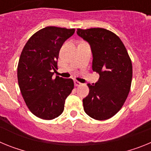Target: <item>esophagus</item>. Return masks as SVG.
<instances>
[{"label": "esophagus", "instance_id": "1", "mask_svg": "<svg viewBox=\"0 0 151 151\" xmlns=\"http://www.w3.org/2000/svg\"><path fill=\"white\" fill-rule=\"evenodd\" d=\"M74 85H76V86H80V85H82V83H81V82H78V81H76V80H75Z\"/></svg>", "mask_w": 151, "mask_h": 151}]
</instances>
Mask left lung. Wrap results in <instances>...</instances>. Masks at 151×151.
<instances>
[{
    "mask_svg": "<svg viewBox=\"0 0 151 151\" xmlns=\"http://www.w3.org/2000/svg\"><path fill=\"white\" fill-rule=\"evenodd\" d=\"M76 32L90 45L92 69L100 76L95 84H88L84 110L94 119H108L119 111L127 98L132 78V61L122 41L110 31L91 28L78 29Z\"/></svg>",
    "mask_w": 151,
    "mask_h": 151,
    "instance_id": "8db88e82",
    "label": "left lung"
}]
</instances>
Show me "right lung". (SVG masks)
I'll return each mask as SVG.
<instances>
[{"label": "right lung", "instance_id": "obj_1", "mask_svg": "<svg viewBox=\"0 0 151 151\" xmlns=\"http://www.w3.org/2000/svg\"><path fill=\"white\" fill-rule=\"evenodd\" d=\"M74 32L75 29L47 26L35 33L22 49L17 67L19 86L28 108L38 118L59 116L74 88L72 78H52L61 47Z\"/></svg>", "mask_w": 151, "mask_h": 151}]
</instances>
